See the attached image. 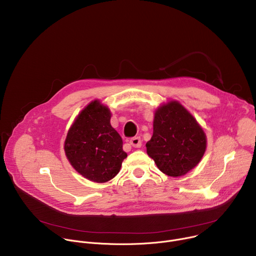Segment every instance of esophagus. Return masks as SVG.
<instances>
[{"mask_svg":"<svg viewBox=\"0 0 256 256\" xmlns=\"http://www.w3.org/2000/svg\"><path fill=\"white\" fill-rule=\"evenodd\" d=\"M130 144L132 146V147H134V148H140V147H142V140H140V138H138V136L132 138L130 140Z\"/></svg>","mask_w":256,"mask_h":256,"instance_id":"esophagus-1","label":"esophagus"}]
</instances>
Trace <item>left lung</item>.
Here are the masks:
<instances>
[{"label":"left lung","mask_w":256,"mask_h":256,"mask_svg":"<svg viewBox=\"0 0 256 256\" xmlns=\"http://www.w3.org/2000/svg\"><path fill=\"white\" fill-rule=\"evenodd\" d=\"M153 136L146 144L148 155L168 176H182L202 158L206 138L194 118L176 101L155 112Z\"/></svg>","instance_id":"obj_1"}]
</instances>
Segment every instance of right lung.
<instances>
[{
	"instance_id": "obj_1",
	"label": "right lung",
	"mask_w": 256,
	"mask_h": 256,
	"mask_svg": "<svg viewBox=\"0 0 256 256\" xmlns=\"http://www.w3.org/2000/svg\"><path fill=\"white\" fill-rule=\"evenodd\" d=\"M110 116L106 106L91 102L72 124L64 142L72 166L98 184L116 177L128 156L120 136L110 124Z\"/></svg>"
}]
</instances>
